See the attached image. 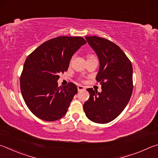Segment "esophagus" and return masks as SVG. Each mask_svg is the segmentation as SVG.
I'll list each match as a JSON object with an SVG mask.
<instances>
[{
    "label": "esophagus",
    "instance_id": "obj_1",
    "mask_svg": "<svg viewBox=\"0 0 158 158\" xmlns=\"http://www.w3.org/2000/svg\"><path fill=\"white\" fill-rule=\"evenodd\" d=\"M85 89V87L83 86H82V85H79V86H77V90H78V92L80 91H82Z\"/></svg>",
    "mask_w": 158,
    "mask_h": 158
}]
</instances>
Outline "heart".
<instances>
[{
	"label": "heart",
	"mask_w": 158,
	"mask_h": 158,
	"mask_svg": "<svg viewBox=\"0 0 158 158\" xmlns=\"http://www.w3.org/2000/svg\"><path fill=\"white\" fill-rule=\"evenodd\" d=\"M95 57L94 55H88V58H90V57Z\"/></svg>",
	"instance_id": "obj_1"
}]
</instances>
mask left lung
Returning a JSON list of instances; mask_svg holds the SVG:
<instances>
[{
    "label": "left lung",
    "mask_w": 158,
    "mask_h": 158,
    "mask_svg": "<svg viewBox=\"0 0 158 158\" xmlns=\"http://www.w3.org/2000/svg\"><path fill=\"white\" fill-rule=\"evenodd\" d=\"M85 39L98 57L100 68L96 79L102 92L87 89L90 96L83 109L93 122L107 123L117 118L130 101L133 89L132 66L122 50L111 41L96 36Z\"/></svg>",
    "instance_id": "obj_1"
}]
</instances>
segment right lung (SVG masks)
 Wrapping results in <instances>:
<instances>
[{
    "label": "right lung",
    "mask_w": 158,
    "mask_h": 158,
    "mask_svg": "<svg viewBox=\"0 0 158 158\" xmlns=\"http://www.w3.org/2000/svg\"><path fill=\"white\" fill-rule=\"evenodd\" d=\"M87 43L81 37H57L36 48L26 58L20 77L21 92L36 117L54 121L65 115L77 86L58 87L60 73L68 70L73 55Z\"/></svg>",
    "instance_id": "obj_1"
}]
</instances>
